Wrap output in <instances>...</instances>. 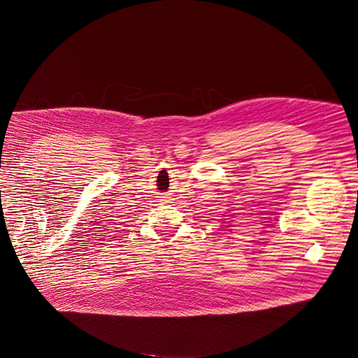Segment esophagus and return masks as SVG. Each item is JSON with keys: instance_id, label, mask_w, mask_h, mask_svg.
Returning <instances> with one entry per match:
<instances>
[{"instance_id": "obj_1", "label": "esophagus", "mask_w": 358, "mask_h": 358, "mask_svg": "<svg viewBox=\"0 0 358 358\" xmlns=\"http://www.w3.org/2000/svg\"><path fill=\"white\" fill-rule=\"evenodd\" d=\"M159 200H161L162 203H169V201H170V197L166 196V194H162V196L159 197Z\"/></svg>"}]
</instances>
